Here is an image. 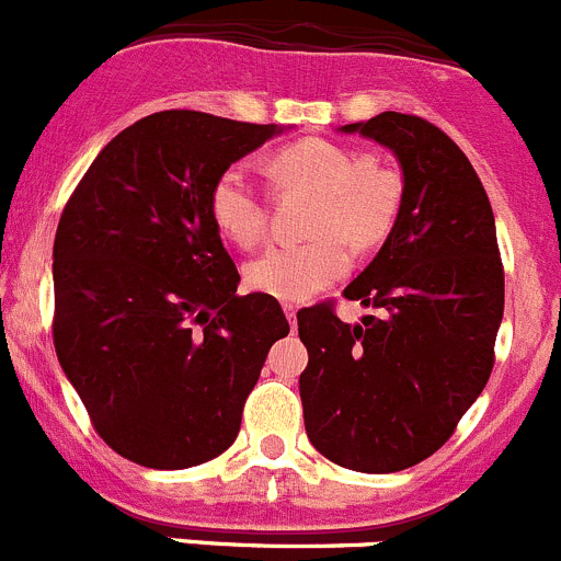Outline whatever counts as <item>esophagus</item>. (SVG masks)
Listing matches in <instances>:
<instances>
[{"label":"esophagus","mask_w":561,"mask_h":561,"mask_svg":"<svg viewBox=\"0 0 561 561\" xmlns=\"http://www.w3.org/2000/svg\"><path fill=\"white\" fill-rule=\"evenodd\" d=\"M284 311H286V319H289L291 330H295V324H297V306H291V302H286Z\"/></svg>","instance_id":"obj_1"}]
</instances>
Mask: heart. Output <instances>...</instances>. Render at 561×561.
Returning <instances> with one entry per match:
<instances>
[{
    "label": "heart",
    "instance_id": "obj_1",
    "mask_svg": "<svg viewBox=\"0 0 561 561\" xmlns=\"http://www.w3.org/2000/svg\"><path fill=\"white\" fill-rule=\"evenodd\" d=\"M275 186L317 192L308 215L313 239L270 248L244 266L250 291L286 302H302L346 272V250H375L391 237L404 201V181L388 164L360 157L330 140H300L266 162ZM209 217L217 231L239 248L264 237V197L242 168H226L209 190Z\"/></svg>",
    "mask_w": 561,
    "mask_h": 561
}]
</instances>
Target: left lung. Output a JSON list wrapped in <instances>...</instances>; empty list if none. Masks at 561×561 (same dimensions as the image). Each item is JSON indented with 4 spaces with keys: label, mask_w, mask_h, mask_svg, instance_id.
<instances>
[{
    "label": "left lung",
    "mask_w": 561,
    "mask_h": 561,
    "mask_svg": "<svg viewBox=\"0 0 561 561\" xmlns=\"http://www.w3.org/2000/svg\"><path fill=\"white\" fill-rule=\"evenodd\" d=\"M341 131L391 148L404 201L380 253L344 289L380 317L346 324L330 302L297 313L302 415L330 462L393 473L435 455L488 386L504 270L488 192L449 135L402 112Z\"/></svg>",
    "instance_id": "left-lung-1"
}]
</instances>
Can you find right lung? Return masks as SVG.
Returning a JSON list of instances; mask_svg holds the SVG:
<instances>
[{
    "label": "right lung",
    "mask_w": 561,
    "mask_h": 561,
    "mask_svg": "<svg viewBox=\"0 0 561 561\" xmlns=\"http://www.w3.org/2000/svg\"><path fill=\"white\" fill-rule=\"evenodd\" d=\"M164 110L112 137L55 237V350L95 432L159 471L237 440L266 352L289 335L275 297L237 295L209 217L217 175L280 135Z\"/></svg>",
    "instance_id": "add662e5"
}]
</instances>
